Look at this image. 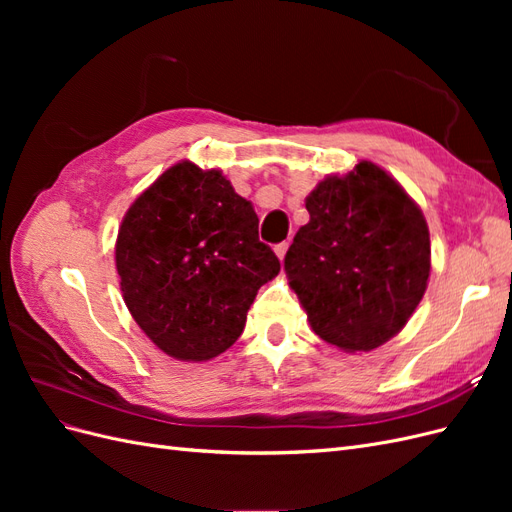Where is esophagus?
<instances>
[{
	"label": "esophagus",
	"mask_w": 512,
	"mask_h": 512,
	"mask_svg": "<svg viewBox=\"0 0 512 512\" xmlns=\"http://www.w3.org/2000/svg\"><path fill=\"white\" fill-rule=\"evenodd\" d=\"M273 250H275L277 258L284 260V256H286V252H288V243H286V241H284V243H277V245L273 247Z\"/></svg>",
	"instance_id": "1"
}]
</instances>
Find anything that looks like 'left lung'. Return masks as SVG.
<instances>
[{
  "label": "left lung",
  "mask_w": 512,
  "mask_h": 512,
  "mask_svg": "<svg viewBox=\"0 0 512 512\" xmlns=\"http://www.w3.org/2000/svg\"><path fill=\"white\" fill-rule=\"evenodd\" d=\"M305 209L309 222L294 235L284 269L314 333L344 352L389 342L427 290L423 211L367 160L344 177L322 179Z\"/></svg>",
  "instance_id": "8db88e82"
}]
</instances>
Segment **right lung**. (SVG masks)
<instances>
[{"label":"right lung","instance_id":"add662e5","mask_svg":"<svg viewBox=\"0 0 512 512\" xmlns=\"http://www.w3.org/2000/svg\"><path fill=\"white\" fill-rule=\"evenodd\" d=\"M132 318L177 361H209L237 342L280 260L258 215L222 170L170 166L123 215L115 245Z\"/></svg>","mask_w":512,"mask_h":512}]
</instances>
